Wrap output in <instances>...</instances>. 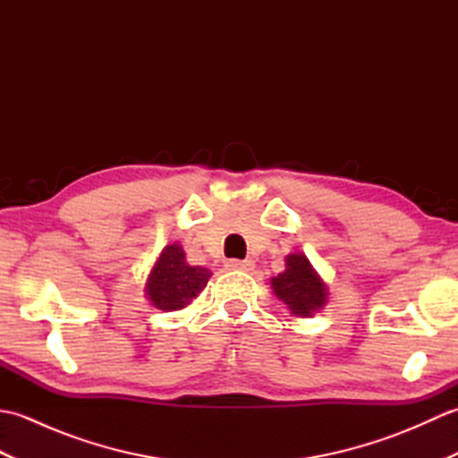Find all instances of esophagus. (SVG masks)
<instances>
[{"label":"esophagus","instance_id":"34e87169","mask_svg":"<svg viewBox=\"0 0 458 458\" xmlns=\"http://www.w3.org/2000/svg\"><path fill=\"white\" fill-rule=\"evenodd\" d=\"M226 267L228 269H238V271H251V269H254V261H251V259H228Z\"/></svg>","mask_w":458,"mask_h":458}]
</instances>
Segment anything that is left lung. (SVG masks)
<instances>
[{
  "label": "left lung",
  "mask_w": 458,
  "mask_h": 458,
  "mask_svg": "<svg viewBox=\"0 0 458 458\" xmlns=\"http://www.w3.org/2000/svg\"><path fill=\"white\" fill-rule=\"evenodd\" d=\"M271 289L295 317H313L327 303V285L305 254L295 251L285 258V271L271 279Z\"/></svg>",
  "instance_id": "8db88e82"
}]
</instances>
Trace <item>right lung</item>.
I'll use <instances>...</instances> for the list:
<instances>
[{"instance_id":"add662e5","label":"right lung","mask_w":458,"mask_h":458,"mask_svg":"<svg viewBox=\"0 0 458 458\" xmlns=\"http://www.w3.org/2000/svg\"><path fill=\"white\" fill-rule=\"evenodd\" d=\"M210 269L189 266L184 250L179 244L163 248L145 284V295L165 313L187 307L200 291L207 287Z\"/></svg>"}]
</instances>
